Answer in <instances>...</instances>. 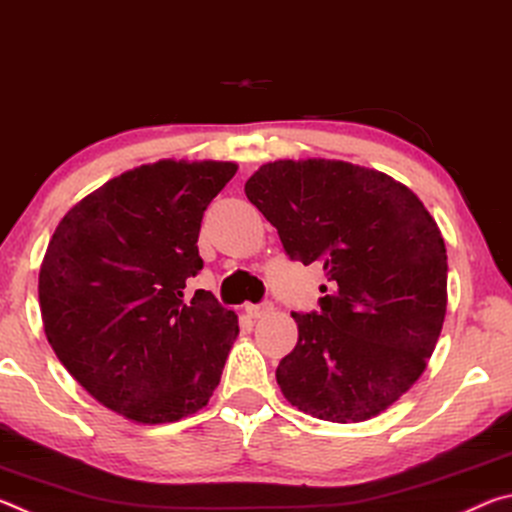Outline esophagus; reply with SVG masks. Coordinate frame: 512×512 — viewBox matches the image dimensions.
Returning <instances> with one entry per match:
<instances>
[{
	"instance_id": "esophagus-1",
	"label": "esophagus",
	"mask_w": 512,
	"mask_h": 512,
	"mask_svg": "<svg viewBox=\"0 0 512 512\" xmlns=\"http://www.w3.org/2000/svg\"><path fill=\"white\" fill-rule=\"evenodd\" d=\"M271 311H273V302L271 300L257 302V305H246V314L250 318H262L266 314H271Z\"/></svg>"
}]
</instances>
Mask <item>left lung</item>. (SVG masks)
Segmentation results:
<instances>
[{
	"mask_svg": "<svg viewBox=\"0 0 512 512\" xmlns=\"http://www.w3.org/2000/svg\"><path fill=\"white\" fill-rule=\"evenodd\" d=\"M246 196L289 259L327 277L316 311H291L284 397L329 422L388 409L427 368L447 311V250L427 207L386 173L316 158L262 164Z\"/></svg>",
	"mask_w": 512,
	"mask_h": 512,
	"instance_id": "obj_1",
	"label": "left lung"
}]
</instances>
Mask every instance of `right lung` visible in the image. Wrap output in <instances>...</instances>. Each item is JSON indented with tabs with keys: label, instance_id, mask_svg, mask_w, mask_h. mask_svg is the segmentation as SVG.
I'll list each match as a JSON object with an SVG mask.
<instances>
[{
	"label": "right lung",
	"instance_id": "1",
	"mask_svg": "<svg viewBox=\"0 0 512 512\" xmlns=\"http://www.w3.org/2000/svg\"><path fill=\"white\" fill-rule=\"evenodd\" d=\"M235 173L214 160L142 164L76 203L49 241L38 282L47 339L128 420L176 422L219 386L237 316L185 287L203 268V212Z\"/></svg>",
	"mask_w": 512,
	"mask_h": 512
}]
</instances>
